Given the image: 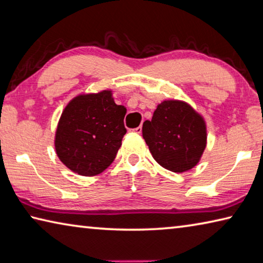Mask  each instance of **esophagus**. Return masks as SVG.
I'll return each mask as SVG.
<instances>
[{
  "mask_svg": "<svg viewBox=\"0 0 263 263\" xmlns=\"http://www.w3.org/2000/svg\"><path fill=\"white\" fill-rule=\"evenodd\" d=\"M132 132L135 133V134H141V133H142V127H137V128L132 129Z\"/></svg>",
  "mask_w": 263,
  "mask_h": 263,
  "instance_id": "34e87169",
  "label": "esophagus"
}]
</instances>
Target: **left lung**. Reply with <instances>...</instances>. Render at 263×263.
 I'll use <instances>...</instances> for the list:
<instances>
[{"mask_svg": "<svg viewBox=\"0 0 263 263\" xmlns=\"http://www.w3.org/2000/svg\"><path fill=\"white\" fill-rule=\"evenodd\" d=\"M142 134L154 159L168 171L182 173L196 166L206 146L202 115L182 100H163Z\"/></svg>", "mask_w": 263, "mask_h": 263, "instance_id": "left-lung-1", "label": "left lung"}]
</instances>
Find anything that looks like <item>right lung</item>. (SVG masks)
Masks as SVG:
<instances>
[{"instance_id": "1", "label": "right lung", "mask_w": 263, "mask_h": 263, "mask_svg": "<svg viewBox=\"0 0 263 263\" xmlns=\"http://www.w3.org/2000/svg\"><path fill=\"white\" fill-rule=\"evenodd\" d=\"M126 113L124 106L115 104L112 90L76 96L64 107L55 132L59 159L83 177L105 171L122 144Z\"/></svg>"}]
</instances>
